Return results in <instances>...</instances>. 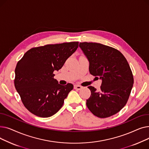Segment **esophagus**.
<instances>
[{
    "label": "esophagus",
    "instance_id": "1",
    "mask_svg": "<svg viewBox=\"0 0 149 149\" xmlns=\"http://www.w3.org/2000/svg\"><path fill=\"white\" fill-rule=\"evenodd\" d=\"M82 88V87L81 86H79V85H74V89H77V90H80Z\"/></svg>",
    "mask_w": 149,
    "mask_h": 149
}]
</instances>
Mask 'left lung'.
<instances>
[{"instance_id": "left-lung-1", "label": "left lung", "mask_w": 149, "mask_h": 149, "mask_svg": "<svg viewBox=\"0 0 149 149\" xmlns=\"http://www.w3.org/2000/svg\"><path fill=\"white\" fill-rule=\"evenodd\" d=\"M89 61V72L102 80L100 91L88 88L91 97L86 105L94 115L107 118L120 112L126 104L134 84V77L126 58L112 47L98 43H80Z\"/></svg>"}]
</instances>
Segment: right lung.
Here are the masks:
<instances>
[{"mask_svg": "<svg viewBox=\"0 0 149 149\" xmlns=\"http://www.w3.org/2000/svg\"><path fill=\"white\" fill-rule=\"evenodd\" d=\"M79 42L46 45L28 50L15 69L14 86L23 105L34 115L47 118L63 105L74 86L61 85L54 71L62 68L77 50Z\"/></svg>", "mask_w": 149, "mask_h": 149, "instance_id": "add662e5", "label": "right lung"}]
</instances>
